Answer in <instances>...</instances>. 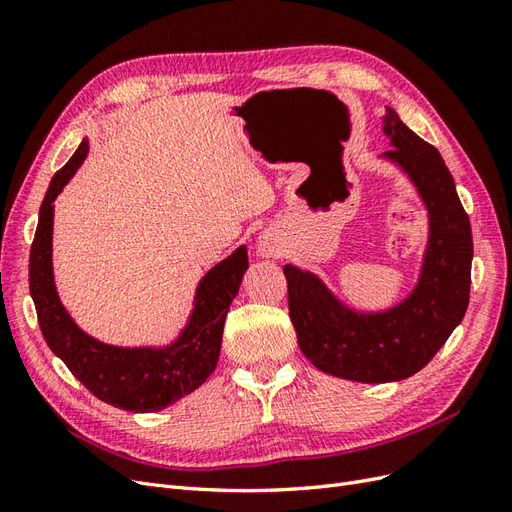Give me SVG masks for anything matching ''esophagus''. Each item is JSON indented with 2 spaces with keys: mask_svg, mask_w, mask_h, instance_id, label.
I'll return each mask as SVG.
<instances>
[{
  "mask_svg": "<svg viewBox=\"0 0 512 512\" xmlns=\"http://www.w3.org/2000/svg\"><path fill=\"white\" fill-rule=\"evenodd\" d=\"M258 252L265 258H280L282 256V243L271 232H265L258 239Z\"/></svg>",
  "mask_w": 512,
  "mask_h": 512,
  "instance_id": "obj_1",
  "label": "esophagus"
}]
</instances>
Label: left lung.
Listing matches in <instances>:
<instances>
[{"label":"left lung","instance_id":"1","mask_svg":"<svg viewBox=\"0 0 512 512\" xmlns=\"http://www.w3.org/2000/svg\"><path fill=\"white\" fill-rule=\"evenodd\" d=\"M382 130L393 145L382 158L404 170L429 215V239L414 290L395 307L367 314L344 305L318 275L284 267L288 312L301 352L324 374L365 384L410 378L444 346L466 316L474 252L468 213L438 149L416 136L389 106Z\"/></svg>","mask_w":512,"mask_h":512}]
</instances>
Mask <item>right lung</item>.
<instances>
[{"instance_id":"1","label":"right lung","mask_w":512,"mask_h":512,"mask_svg":"<svg viewBox=\"0 0 512 512\" xmlns=\"http://www.w3.org/2000/svg\"><path fill=\"white\" fill-rule=\"evenodd\" d=\"M87 151L89 141L83 138L44 194L29 252V292L46 344L89 393L121 410L158 412L198 389L218 365L228 307L247 271V250L245 245L237 247L205 273L194 294L190 320L173 344L119 348L98 342L76 327L59 301L53 280V203L87 158Z\"/></svg>"}]
</instances>
